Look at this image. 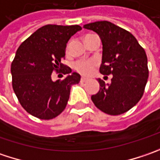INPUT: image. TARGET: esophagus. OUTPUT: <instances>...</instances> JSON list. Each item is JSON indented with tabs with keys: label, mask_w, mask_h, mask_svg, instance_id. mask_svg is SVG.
Wrapping results in <instances>:
<instances>
[{
	"label": "esophagus",
	"mask_w": 160,
	"mask_h": 160,
	"mask_svg": "<svg viewBox=\"0 0 160 160\" xmlns=\"http://www.w3.org/2000/svg\"><path fill=\"white\" fill-rule=\"evenodd\" d=\"M86 81H88V79L84 78V77H81V79H80V82H86Z\"/></svg>",
	"instance_id": "34e87169"
}]
</instances>
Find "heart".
Here are the masks:
<instances>
[{
  "label": "heart",
  "instance_id": "1",
  "mask_svg": "<svg viewBox=\"0 0 160 160\" xmlns=\"http://www.w3.org/2000/svg\"><path fill=\"white\" fill-rule=\"evenodd\" d=\"M96 63L92 61H79L75 63V69L82 74L88 75L93 71Z\"/></svg>",
  "mask_w": 160,
  "mask_h": 160
}]
</instances>
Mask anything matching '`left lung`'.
Returning <instances> with one entry per match:
<instances>
[{"label":"left lung","mask_w":160,"mask_h":160,"mask_svg":"<svg viewBox=\"0 0 160 160\" xmlns=\"http://www.w3.org/2000/svg\"><path fill=\"white\" fill-rule=\"evenodd\" d=\"M83 28L96 32L101 39L100 73L113 75L111 83L98 79L99 90L91 99L106 114H123L142 97L149 77L146 52L130 32L109 21H97Z\"/></svg>","instance_id":"1"}]
</instances>
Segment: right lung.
Masks as SVG:
<instances>
[{"label":"right lung","mask_w":160,"mask_h":160,"mask_svg":"<svg viewBox=\"0 0 160 160\" xmlns=\"http://www.w3.org/2000/svg\"><path fill=\"white\" fill-rule=\"evenodd\" d=\"M81 30L78 25H46L38 28L19 45L11 63L12 87L20 105L35 117L50 120L66 108L71 88L78 84L80 75L72 72L62 81L52 80L53 70L65 68L61 62L65 56L68 41Z\"/></svg>","instance_id":"1"}]
</instances>
